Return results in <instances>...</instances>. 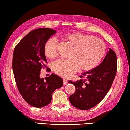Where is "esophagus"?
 <instances>
[{
    "instance_id": "1",
    "label": "esophagus",
    "mask_w": 130,
    "mask_h": 130,
    "mask_svg": "<svg viewBox=\"0 0 130 130\" xmlns=\"http://www.w3.org/2000/svg\"><path fill=\"white\" fill-rule=\"evenodd\" d=\"M63 85H67V80H66V79H63Z\"/></svg>"
}]
</instances>
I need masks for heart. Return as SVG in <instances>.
<instances>
[{"mask_svg": "<svg viewBox=\"0 0 130 130\" xmlns=\"http://www.w3.org/2000/svg\"><path fill=\"white\" fill-rule=\"evenodd\" d=\"M61 39L71 47L67 59H59L53 63L52 69L63 77L71 76L80 69L89 71L96 67L104 56L106 44L102 40L86 34L75 32L63 35ZM43 52L50 59L56 56V42L48 39L45 42Z\"/></svg>", "mask_w": 130, "mask_h": 130, "instance_id": "b5f03b06", "label": "heart"}]
</instances>
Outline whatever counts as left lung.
<instances>
[{
  "instance_id": "8db88e82",
  "label": "left lung",
  "mask_w": 130,
  "mask_h": 130,
  "mask_svg": "<svg viewBox=\"0 0 130 130\" xmlns=\"http://www.w3.org/2000/svg\"><path fill=\"white\" fill-rule=\"evenodd\" d=\"M117 71L115 52L110 48L98 66L82 74L79 81L73 84L76 91L69 98L71 104L78 109L86 110L97 105L110 90ZM84 79H83V78Z\"/></svg>"
}]
</instances>
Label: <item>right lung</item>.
<instances>
[{
	"instance_id": "obj_1",
	"label": "right lung",
	"mask_w": 130,
	"mask_h": 130,
	"mask_svg": "<svg viewBox=\"0 0 130 130\" xmlns=\"http://www.w3.org/2000/svg\"><path fill=\"white\" fill-rule=\"evenodd\" d=\"M56 32L44 28L32 31L20 41L13 51L12 70L18 89L25 101L35 107L48 105L53 92L63 86L61 78L53 73L45 78L39 76L41 69L47 67L43 52L44 43Z\"/></svg>"
}]
</instances>
